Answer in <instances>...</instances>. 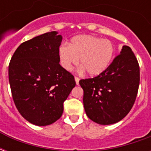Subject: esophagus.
<instances>
[{"instance_id": "34e87169", "label": "esophagus", "mask_w": 151, "mask_h": 151, "mask_svg": "<svg viewBox=\"0 0 151 151\" xmlns=\"http://www.w3.org/2000/svg\"><path fill=\"white\" fill-rule=\"evenodd\" d=\"M79 80H80V79H79V78H78V77H75V82H76V84H77V85H78L79 84Z\"/></svg>"}]
</instances>
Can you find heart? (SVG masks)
Instances as JSON below:
<instances>
[{"label": "heart", "instance_id": "obj_1", "mask_svg": "<svg viewBox=\"0 0 151 151\" xmlns=\"http://www.w3.org/2000/svg\"><path fill=\"white\" fill-rule=\"evenodd\" d=\"M115 53L113 43L91 35L73 38L69 46L63 44L58 49L60 62L66 70H71L79 61L82 66L80 71L86 70L89 75L98 76L110 65Z\"/></svg>", "mask_w": 151, "mask_h": 151}]
</instances>
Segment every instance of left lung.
Wrapping results in <instances>:
<instances>
[{"mask_svg": "<svg viewBox=\"0 0 151 151\" xmlns=\"http://www.w3.org/2000/svg\"><path fill=\"white\" fill-rule=\"evenodd\" d=\"M139 82L137 60L129 47L123 46L120 54L103 73L80 80L87 116L104 125L121 120L133 108Z\"/></svg>", "mask_w": 151, "mask_h": 151, "instance_id": "obj_1", "label": "left lung"}]
</instances>
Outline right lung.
<instances>
[{"instance_id":"1","label":"right lung","mask_w":151,"mask_h":151,"mask_svg":"<svg viewBox=\"0 0 151 151\" xmlns=\"http://www.w3.org/2000/svg\"><path fill=\"white\" fill-rule=\"evenodd\" d=\"M62 36L51 31L20 44L9 65V82L15 106L30 123L56 122L75 86L74 77L60 65Z\"/></svg>"}]
</instances>
